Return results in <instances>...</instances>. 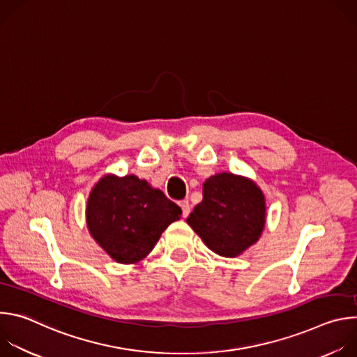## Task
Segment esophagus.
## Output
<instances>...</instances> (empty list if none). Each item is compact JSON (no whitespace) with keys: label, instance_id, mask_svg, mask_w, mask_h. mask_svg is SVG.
Here are the masks:
<instances>
[{"label":"esophagus","instance_id":"34e87169","mask_svg":"<svg viewBox=\"0 0 357 357\" xmlns=\"http://www.w3.org/2000/svg\"><path fill=\"white\" fill-rule=\"evenodd\" d=\"M179 206H181V209H182V216H183V218H188L189 213H190V205H189V202H188V200H182V202L179 203Z\"/></svg>","mask_w":357,"mask_h":357}]
</instances>
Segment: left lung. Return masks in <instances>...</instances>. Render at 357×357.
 I'll use <instances>...</instances> for the list:
<instances>
[{
  "instance_id": "8db88e82",
  "label": "left lung",
  "mask_w": 357,
  "mask_h": 357,
  "mask_svg": "<svg viewBox=\"0 0 357 357\" xmlns=\"http://www.w3.org/2000/svg\"><path fill=\"white\" fill-rule=\"evenodd\" d=\"M186 223L213 252L237 257L257 243L266 225V197L251 179L222 172L203 183V200Z\"/></svg>"
}]
</instances>
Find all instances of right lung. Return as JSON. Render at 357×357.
I'll use <instances>...</instances> for the list:
<instances>
[{"label": "right lung", "instance_id": "obj_1", "mask_svg": "<svg viewBox=\"0 0 357 357\" xmlns=\"http://www.w3.org/2000/svg\"><path fill=\"white\" fill-rule=\"evenodd\" d=\"M182 211L162 190L135 175H105L90 192L86 223L91 237L121 264L146 257Z\"/></svg>", "mask_w": 357, "mask_h": 357}]
</instances>
